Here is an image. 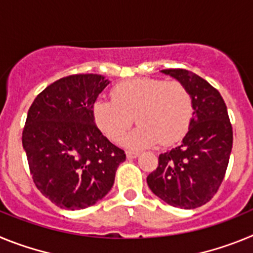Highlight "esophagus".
I'll return each instance as SVG.
<instances>
[{"instance_id":"1","label":"esophagus","mask_w":253,"mask_h":253,"mask_svg":"<svg viewBox=\"0 0 253 253\" xmlns=\"http://www.w3.org/2000/svg\"><path fill=\"white\" fill-rule=\"evenodd\" d=\"M125 153H126V157H128L129 160H131V158H135L139 156V152L138 151H126Z\"/></svg>"}]
</instances>
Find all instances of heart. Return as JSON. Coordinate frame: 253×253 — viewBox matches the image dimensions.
Masks as SVG:
<instances>
[{"mask_svg": "<svg viewBox=\"0 0 253 253\" xmlns=\"http://www.w3.org/2000/svg\"><path fill=\"white\" fill-rule=\"evenodd\" d=\"M111 100L101 97L93 104L97 128L111 142L119 143L134 122L139 123L125 144L133 148L173 144L189 130L194 105L182 82L160 78H134L120 82L111 91Z\"/></svg>", "mask_w": 253, "mask_h": 253, "instance_id": "1", "label": "heart"}]
</instances>
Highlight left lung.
I'll return each mask as SVG.
<instances>
[{"label":"left lung","instance_id":"8db88e82","mask_svg":"<svg viewBox=\"0 0 253 253\" xmlns=\"http://www.w3.org/2000/svg\"><path fill=\"white\" fill-rule=\"evenodd\" d=\"M189 88L194 114L180 146L158 157L147 177L152 193L181 209H194L211 200L225 176L233 130L222 95L187 69H163Z\"/></svg>","mask_w":253,"mask_h":253}]
</instances>
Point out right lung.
Instances as JSON below:
<instances>
[{"label": "right lung", "mask_w": 253, "mask_h": 253, "mask_svg": "<svg viewBox=\"0 0 253 253\" xmlns=\"http://www.w3.org/2000/svg\"><path fill=\"white\" fill-rule=\"evenodd\" d=\"M109 81L93 73L60 78L35 97L22 147L35 186L62 209H84L111 190L125 153L102 135L93 104Z\"/></svg>", "instance_id": "right-lung-1"}]
</instances>
